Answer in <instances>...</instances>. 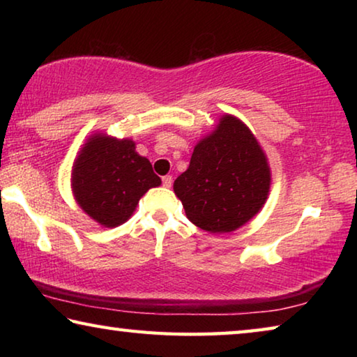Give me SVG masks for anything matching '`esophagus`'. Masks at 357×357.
<instances>
[{
	"label": "esophagus",
	"mask_w": 357,
	"mask_h": 357,
	"mask_svg": "<svg viewBox=\"0 0 357 357\" xmlns=\"http://www.w3.org/2000/svg\"><path fill=\"white\" fill-rule=\"evenodd\" d=\"M172 183H173V178L170 174H167V176L162 178V184H164V187H172Z\"/></svg>",
	"instance_id": "34e87169"
}]
</instances>
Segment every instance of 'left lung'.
Segmentation results:
<instances>
[{
  "instance_id": "8db88e82",
  "label": "left lung",
  "mask_w": 357,
  "mask_h": 357,
  "mask_svg": "<svg viewBox=\"0 0 357 357\" xmlns=\"http://www.w3.org/2000/svg\"><path fill=\"white\" fill-rule=\"evenodd\" d=\"M271 189L268 155L253 132L222 114L193 148L190 165L173 184L187 219L208 233H231L263 209Z\"/></svg>"
}]
</instances>
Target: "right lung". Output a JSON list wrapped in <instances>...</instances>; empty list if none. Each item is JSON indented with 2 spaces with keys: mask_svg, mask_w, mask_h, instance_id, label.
Wrapping results in <instances>:
<instances>
[{
  "mask_svg": "<svg viewBox=\"0 0 357 357\" xmlns=\"http://www.w3.org/2000/svg\"><path fill=\"white\" fill-rule=\"evenodd\" d=\"M162 184L146 157L135 151L132 138L94 132L72 165L70 189L78 206L100 227L128 222L140 198Z\"/></svg>",
  "mask_w": 357,
  "mask_h": 357,
  "instance_id": "add662e5",
  "label": "right lung"
}]
</instances>
